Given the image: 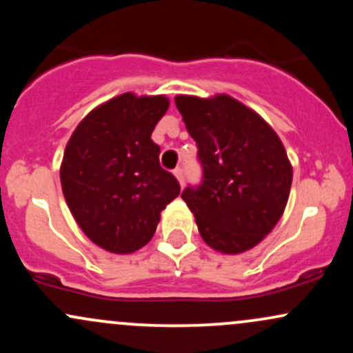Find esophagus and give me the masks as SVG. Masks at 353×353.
<instances>
[{
  "label": "esophagus",
  "mask_w": 353,
  "mask_h": 353,
  "mask_svg": "<svg viewBox=\"0 0 353 353\" xmlns=\"http://www.w3.org/2000/svg\"><path fill=\"white\" fill-rule=\"evenodd\" d=\"M174 176L177 177V181H179V184H181V185H184V171H182L181 168L174 169Z\"/></svg>",
  "instance_id": "34e87169"
}]
</instances>
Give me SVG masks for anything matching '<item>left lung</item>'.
Instances as JSON below:
<instances>
[{
	"mask_svg": "<svg viewBox=\"0 0 353 353\" xmlns=\"http://www.w3.org/2000/svg\"><path fill=\"white\" fill-rule=\"evenodd\" d=\"M177 111L197 144L199 185L182 190L205 244L241 254L264 239L282 217L292 165L274 129L228 94L177 96Z\"/></svg>",
	"mask_w": 353,
	"mask_h": 353,
	"instance_id": "obj_1",
	"label": "left lung"
}]
</instances>
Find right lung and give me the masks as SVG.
Here are the masks:
<instances>
[{
    "label": "right lung",
    "mask_w": 353,
    "mask_h": 353,
    "mask_svg": "<svg viewBox=\"0 0 353 353\" xmlns=\"http://www.w3.org/2000/svg\"><path fill=\"white\" fill-rule=\"evenodd\" d=\"M168 108L165 96L125 92L92 109L66 145L64 199L83 232L109 252L148 244L161 210L179 196V182L161 168V148L151 139Z\"/></svg>",
    "instance_id": "1"
}]
</instances>
